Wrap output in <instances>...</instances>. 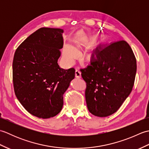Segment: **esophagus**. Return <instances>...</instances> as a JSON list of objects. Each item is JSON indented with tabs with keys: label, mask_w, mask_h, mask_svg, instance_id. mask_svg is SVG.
I'll use <instances>...</instances> for the list:
<instances>
[{
	"label": "esophagus",
	"mask_w": 149,
	"mask_h": 149,
	"mask_svg": "<svg viewBox=\"0 0 149 149\" xmlns=\"http://www.w3.org/2000/svg\"><path fill=\"white\" fill-rule=\"evenodd\" d=\"M75 77L79 79L81 77V72L79 70L76 69L75 72Z\"/></svg>",
	"instance_id": "34e87169"
}]
</instances>
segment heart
Wrapping results in <instances>:
<instances>
[{
    "label": "heart",
    "instance_id": "obj_1",
    "mask_svg": "<svg viewBox=\"0 0 149 149\" xmlns=\"http://www.w3.org/2000/svg\"><path fill=\"white\" fill-rule=\"evenodd\" d=\"M77 52L74 47L70 45H66L63 49V56L65 59L68 61H72L73 59L76 58Z\"/></svg>",
    "mask_w": 149,
    "mask_h": 149
}]
</instances>
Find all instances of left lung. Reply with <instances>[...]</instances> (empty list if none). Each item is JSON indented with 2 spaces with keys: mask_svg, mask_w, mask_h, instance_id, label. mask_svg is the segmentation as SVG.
Segmentation results:
<instances>
[{
  "mask_svg": "<svg viewBox=\"0 0 149 149\" xmlns=\"http://www.w3.org/2000/svg\"><path fill=\"white\" fill-rule=\"evenodd\" d=\"M86 83L85 97L92 115L106 117L118 110L131 93L136 73V59L124 40L97 47L90 65L81 69Z\"/></svg>",
  "mask_w": 149,
  "mask_h": 149,
  "instance_id": "1",
  "label": "left lung"
}]
</instances>
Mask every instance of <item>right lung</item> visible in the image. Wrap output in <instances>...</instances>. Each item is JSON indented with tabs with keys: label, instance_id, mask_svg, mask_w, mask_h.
Masks as SVG:
<instances>
[{
	"label": "right lung",
	"instance_id": "1",
	"mask_svg": "<svg viewBox=\"0 0 149 149\" xmlns=\"http://www.w3.org/2000/svg\"><path fill=\"white\" fill-rule=\"evenodd\" d=\"M64 31L42 27L22 42L15 53L13 81L19 102L31 115L49 118L61 111L63 94L75 77L74 68L65 70L58 61Z\"/></svg>",
	"mask_w": 149,
	"mask_h": 149
}]
</instances>
